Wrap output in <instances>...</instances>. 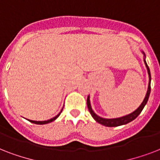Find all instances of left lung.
<instances>
[{"label":"left lung","mask_w":160,"mask_h":160,"mask_svg":"<svg viewBox=\"0 0 160 160\" xmlns=\"http://www.w3.org/2000/svg\"><path fill=\"white\" fill-rule=\"evenodd\" d=\"M144 63H145V65H146L147 70H148V74H149V86H148V90H147V94L145 95V98H144V101L142 102V104L140 105V106L136 109L134 110L133 113L131 114H128L126 116L124 117H120V118H116V119H104V118H101V117L98 116L97 114H95L94 113V111L91 109V106H90V97L88 96L87 98V107L89 111H90V114L92 115V117L94 119L100 124L105 125V126L108 127H115V126H119V125H123V124H126L129 122H131L132 120H134V119H136L137 117L139 116V114L141 113V111L144 109V107L146 105L147 101L149 100V94H150V90H151V87H150V82H151V75H150V70H149V68L147 65L146 61L144 60Z\"/></svg>","instance_id":"1"}]
</instances>
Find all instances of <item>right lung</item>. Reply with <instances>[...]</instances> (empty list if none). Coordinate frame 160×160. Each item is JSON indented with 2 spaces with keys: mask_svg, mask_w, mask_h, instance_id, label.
<instances>
[{
  "mask_svg": "<svg viewBox=\"0 0 160 160\" xmlns=\"http://www.w3.org/2000/svg\"><path fill=\"white\" fill-rule=\"evenodd\" d=\"M62 111V110H61ZM60 114V113L59 114H57L56 116L54 117V118H52V119H49V120H46V121H34V120H30V119H28L29 121L31 122V123H34V124H48V123H51V122L54 121L55 119H57L58 117H59V115Z\"/></svg>",
  "mask_w": 160,
  "mask_h": 160,
  "instance_id": "obj_1",
  "label": "right lung"
}]
</instances>
